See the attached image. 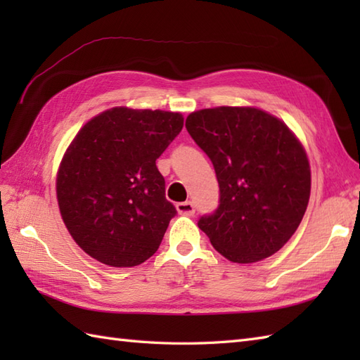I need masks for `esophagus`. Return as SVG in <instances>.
<instances>
[{"mask_svg": "<svg viewBox=\"0 0 360 360\" xmlns=\"http://www.w3.org/2000/svg\"><path fill=\"white\" fill-rule=\"evenodd\" d=\"M176 210H178L181 215H187L192 217L195 213V205L192 201H186V202H178L176 204Z\"/></svg>", "mask_w": 360, "mask_h": 360, "instance_id": "34e87169", "label": "esophagus"}]
</instances>
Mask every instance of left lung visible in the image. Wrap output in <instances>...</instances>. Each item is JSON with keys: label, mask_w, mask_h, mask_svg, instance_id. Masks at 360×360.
I'll return each instance as SVG.
<instances>
[{"label": "left lung", "mask_w": 360, "mask_h": 360, "mask_svg": "<svg viewBox=\"0 0 360 360\" xmlns=\"http://www.w3.org/2000/svg\"><path fill=\"white\" fill-rule=\"evenodd\" d=\"M212 160L219 204L198 227L233 263H255L280 250L300 226L311 193L309 162L286 124L258 108L218 106L186 120Z\"/></svg>", "instance_id": "1"}]
</instances>
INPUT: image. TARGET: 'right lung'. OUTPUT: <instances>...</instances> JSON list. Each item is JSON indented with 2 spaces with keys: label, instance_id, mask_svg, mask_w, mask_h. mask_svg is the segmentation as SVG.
I'll use <instances>...</instances> for the list:
<instances>
[{
  "label": "right lung",
  "instance_id": "1",
  "mask_svg": "<svg viewBox=\"0 0 360 360\" xmlns=\"http://www.w3.org/2000/svg\"><path fill=\"white\" fill-rule=\"evenodd\" d=\"M182 127L179 112L117 106L74 137L58 168L57 200L66 229L89 257L131 267L158 250L176 209L156 159Z\"/></svg>",
  "mask_w": 360,
  "mask_h": 360
}]
</instances>
